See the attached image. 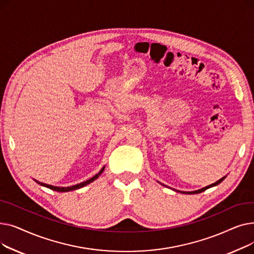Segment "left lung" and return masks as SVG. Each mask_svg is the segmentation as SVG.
<instances>
[{"label":"left lung","instance_id":"8db88e82","mask_svg":"<svg viewBox=\"0 0 254 254\" xmlns=\"http://www.w3.org/2000/svg\"><path fill=\"white\" fill-rule=\"evenodd\" d=\"M224 178H225V176H224V177H222L221 179H219L218 181H216L215 183L210 184V185L206 186V188H204V189H202V190H194V191H179V192H182V193H189V194H194V193H199V192H203V191H205L206 190H208V189H210V188H213V186H216V185H218L220 182H222V181L224 180ZM177 191H178V190H177Z\"/></svg>","mask_w":254,"mask_h":254}]
</instances>
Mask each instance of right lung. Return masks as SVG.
<instances>
[{
	"mask_svg": "<svg viewBox=\"0 0 254 254\" xmlns=\"http://www.w3.org/2000/svg\"><path fill=\"white\" fill-rule=\"evenodd\" d=\"M104 170H105V167H103V168H102V170L98 173V174H96V175L93 176V177L89 178L88 180H86V181H84V182H81V183H79V184H76V185H73V186H68V188H59V186L49 185V184H46V183L39 182V181H37V180H35V181H36L38 184L42 185V186H45V188L50 189V190H52L60 191V192H66V191H71V190H78V189H81V188H83V186H85V185H87V184L91 183L92 181H95L96 179H98V178H99V176L102 174Z\"/></svg>",
	"mask_w": 254,
	"mask_h": 254,
	"instance_id": "1",
	"label": "right lung"
}]
</instances>
